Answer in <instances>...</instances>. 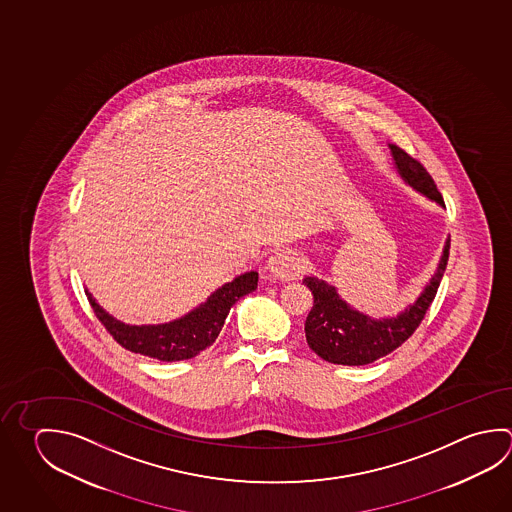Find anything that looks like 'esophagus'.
<instances>
[{
	"instance_id": "esophagus-1",
	"label": "esophagus",
	"mask_w": 512,
	"mask_h": 512,
	"mask_svg": "<svg viewBox=\"0 0 512 512\" xmlns=\"http://www.w3.org/2000/svg\"><path fill=\"white\" fill-rule=\"evenodd\" d=\"M267 272L269 276L283 281H292L298 278L303 270V261L299 258L298 252L278 251L274 252L267 261Z\"/></svg>"
}]
</instances>
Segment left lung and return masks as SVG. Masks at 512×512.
<instances>
[{
    "mask_svg": "<svg viewBox=\"0 0 512 512\" xmlns=\"http://www.w3.org/2000/svg\"><path fill=\"white\" fill-rule=\"evenodd\" d=\"M390 148L400 177L422 195L444 205V198L440 195L428 169L399 146L391 144ZM449 242L451 240L446 242L435 276L420 294V298L402 314L391 319H372L364 316L354 308L348 307L343 299L339 298L337 290L323 279H303V283L314 296V307L308 312L305 321L308 346L328 363L344 366H363L391 354L419 328L433 299L437 296L438 285L446 272L449 260Z\"/></svg>",
    "mask_w": 512,
    "mask_h": 512,
    "instance_id": "8db88e82",
    "label": "left lung"
}]
</instances>
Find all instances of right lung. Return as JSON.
Listing matches in <instances>:
<instances>
[{"mask_svg":"<svg viewBox=\"0 0 512 512\" xmlns=\"http://www.w3.org/2000/svg\"><path fill=\"white\" fill-rule=\"evenodd\" d=\"M258 287V272H245L225 283L213 292L205 303L191 310L187 316L164 325L130 326L113 319L103 308L95 303L88 290L86 298L90 301L93 314L103 323L108 334L112 335L122 348L133 354L148 355L158 361H184L200 354L207 346L216 341L222 330L225 317L238 299L251 294Z\"/></svg>","mask_w":512,"mask_h":512,"instance_id":"1","label":"right lung"}]
</instances>
